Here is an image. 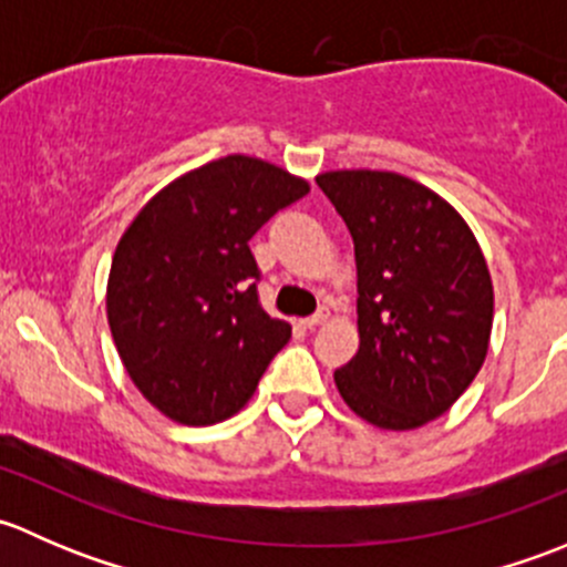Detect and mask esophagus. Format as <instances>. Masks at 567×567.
Instances as JSON below:
<instances>
[{
    "label": "esophagus",
    "mask_w": 567,
    "mask_h": 567,
    "mask_svg": "<svg viewBox=\"0 0 567 567\" xmlns=\"http://www.w3.org/2000/svg\"><path fill=\"white\" fill-rule=\"evenodd\" d=\"M329 316H331V310H329V307H320V310L316 312V316H310V318H301V320H299V326H305V329H316V326L323 323V320H329Z\"/></svg>",
    "instance_id": "1"
}]
</instances>
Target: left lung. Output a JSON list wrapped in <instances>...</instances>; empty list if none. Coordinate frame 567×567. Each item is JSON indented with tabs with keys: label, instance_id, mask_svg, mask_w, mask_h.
I'll use <instances>...</instances> for the list:
<instances>
[{
	"label": "left lung",
	"instance_id": "8db88e82",
	"mask_svg": "<svg viewBox=\"0 0 567 567\" xmlns=\"http://www.w3.org/2000/svg\"><path fill=\"white\" fill-rule=\"evenodd\" d=\"M357 255L359 351L334 384L381 431H414L466 392L488 353L494 285L463 216L422 183L379 169L316 177Z\"/></svg>",
	"mask_w": 567,
	"mask_h": 567
}]
</instances>
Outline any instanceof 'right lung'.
Here are the masks:
<instances>
[{
  "instance_id": "add662e5",
  "label": "right lung",
  "mask_w": 567,
  "mask_h": 567,
  "mask_svg": "<svg viewBox=\"0 0 567 567\" xmlns=\"http://www.w3.org/2000/svg\"><path fill=\"white\" fill-rule=\"evenodd\" d=\"M307 192L305 177L236 153L175 177L125 227L109 268V329L125 373L164 416H233L290 340V323L257 301L249 241Z\"/></svg>"
}]
</instances>
